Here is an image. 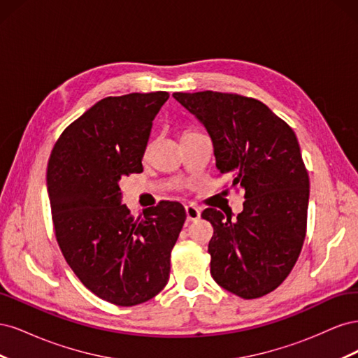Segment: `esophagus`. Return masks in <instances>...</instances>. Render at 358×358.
I'll return each mask as SVG.
<instances>
[{
	"instance_id": "34e87169",
	"label": "esophagus",
	"mask_w": 358,
	"mask_h": 358,
	"mask_svg": "<svg viewBox=\"0 0 358 358\" xmlns=\"http://www.w3.org/2000/svg\"><path fill=\"white\" fill-rule=\"evenodd\" d=\"M185 212H187V221H197L200 218V210L196 208V206H187Z\"/></svg>"
}]
</instances>
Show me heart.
Wrapping results in <instances>:
<instances>
[{
  "mask_svg": "<svg viewBox=\"0 0 358 358\" xmlns=\"http://www.w3.org/2000/svg\"><path fill=\"white\" fill-rule=\"evenodd\" d=\"M188 133H189V131H188Z\"/></svg>",
  "mask_w": 358,
  "mask_h": 358,
  "instance_id": "1",
  "label": "heart"
}]
</instances>
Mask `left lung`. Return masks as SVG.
I'll use <instances>...</instances> for the list:
<instances>
[{"label":"left lung","mask_w":358,"mask_h":358,"mask_svg":"<svg viewBox=\"0 0 358 358\" xmlns=\"http://www.w3.org/2000/svg\"><path fill=\"white\" fill-rule=\"evenodd\" d=\"M208 129L216 167L245 191L243 210L204 209L215 282L242 299L268 294L294 267L306 236L309 176L291 127L266 104L239 94L175 92Z\"/></svg>","instance_id":"left-lung-1"}]
</instances>
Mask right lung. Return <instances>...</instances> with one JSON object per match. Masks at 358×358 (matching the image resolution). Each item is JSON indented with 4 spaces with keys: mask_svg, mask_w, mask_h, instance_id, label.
Masks as SVG:
<instances>
[{
    "mask_svg": "<svg viewBox=\"0 0 358 358\" xmlns=\"http://www.w3.org/2000/svg\"><path fill=\"white\" fill-rule=\"evenodd\" d=\"M169 92L107 96L70 124L52 149L48 192L61 252L80 282L117 306L155 297L187 220L178 201H159L136 220L119 182L143 171L150 128Z\"/></svg>",
    "mask_w": 358,
    "mask_h": 358,
    "instance_id": "add662e5",
    "label": "right lung"
}]
</instances>
